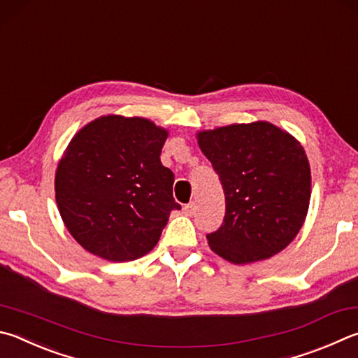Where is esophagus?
I'll list each match as a JSON object with an SVG mask.
<instances>
[{
    "mask_svg": "<svg viewBox=\"0 0 358 358\" xmlns=\"http://www.w3.org/2000/svg\"><path fill=\"white\" fill-rule=\"evenodd\" d=\"M183 211H185V214L186 216H192L194 213H196V203H194V201H191V203H187V205H185V208H183Z\"/></svg>",
    "mask_w": 358,
    "mask_h": 358,
    "instance_id": "1",
    "label": "esophagus"
}]
</instances>
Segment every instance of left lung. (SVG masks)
Instances as JSON below:
<instances>
[{
  "label": "left lung",
  "instance_id": "left-lung-1",
  "mask_svg": "<svg viewBox=\"0 0 358 358\" xmlns=\"http://www.w3.org/2000/svg\"><path fill=\"white\" fill-rule=\"evenodd\" d=\"M197 138L225 196L224 222L206 235L211 249L236 264L283 250L310 203L311 173L302 145L268 122L222 127Z\"/></svg>",
  "mask_w": 358,
  "mask_h": 358
}]
</instances>
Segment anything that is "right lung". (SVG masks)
I'll return each instance as SVG.
<instances>
[{"label":"right lung","mask_w":358,"mask_h":358,"mask_svg":"<svg viewBox=\"0 0 358 358\" xmlns=\"http://www.w3.org/2000/svg\"><path fill=\"white\" fill-rule=\"evenodd\" d=\"M167 131L139 117H100L78 133L56 171L61 217L84 249L131 262L157 245L171 211L173 172L161 164Z\"/></svg>","instance_id":"right-lung-1"}]
</instances>
